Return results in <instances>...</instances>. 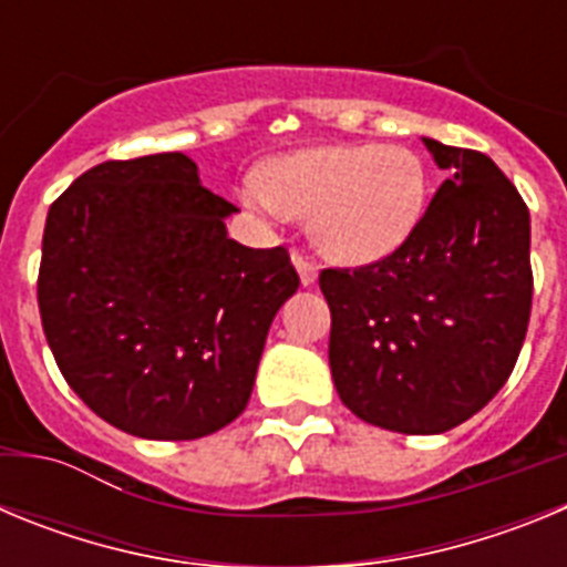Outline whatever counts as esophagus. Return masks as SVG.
<instances>
[{
    "mask_svg": "<svg viewBox=\"0 0 567 567\" xmlns=\"http://www.w3.org/2000/svg\"><path fill=\"white\" fill-rule=\"evenodd\" d=\"M292 264H295V269H298V275H300V284H303V287H312L315 280H318V264H315V260H309L307 255H300V252L292 255Z\"/></svg>",
    "mask_w": 567,
    "mask_h": 567,
    "instance_id": "1",
    "label": "esophagus"
}]
</instances>
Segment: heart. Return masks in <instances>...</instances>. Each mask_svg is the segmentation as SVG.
<instances>
[{
    "label": "heart",
    "instance_id": "heart-1",
    "mask_svg": "<svg viewBox=\"0 0 567 567\" xmlns=\"http://www.w3.org/2000/svg\"><path fill=\"white\" fill-rule=\"evenodd\" d=\"M240 202L267 221L309 218V240L343 267H365L412 238L429 202L417 153L398 144H329L275 158L249 173Z\"/></svg>",
    "mask_w": 567,
    "mask_h": 567
}]
</instances>
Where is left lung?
I'll return each mask as SVG.
<instances>
[{
    "instance_id": "8db88e82",
    "label": "left lung",
    "mask_w": 567,
    "mask_h": 567,
    "mask_svg": "<svg viewBox=\"0 0 567 567\" xmlns=\"http://www.w3.org/2000/svg\"><path fill=\"white\" fill-rule=\"evenodd\" d=\"M449 178L412 238L360 269H323L329 365L365 423L443 434L477 414L514 372L530 318V215L477 150L423 138Z\"/></svg>"
}]
</instances>
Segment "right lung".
Listing matches in <instances>:
<instances>
[{
	"mask_svg": "<svg viewBox=\"0 0 567 567\" xmlns=\"http://www.w3.org/2000/svg\"><path fill=\"white\" fill-rule=\"evenodd\" d=\"M233 213L184 153L99 164L50 207L44 338L70 389L133 437H207L247 409L300 278L284 247L229 238Z\"/></svg>",
	"mask_w": 567,
	"mask_h": 567,
	"instance_id": "obj_1",
	"label": "right lung"
}]
</instances>
